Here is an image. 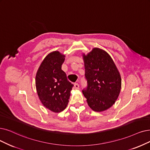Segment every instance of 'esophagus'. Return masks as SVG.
<instances>
[{"label": "esophagus", "mask_w": 150, "mask_h": 150, "mask_svg": "<svg viewBox=\"0 0 150 150\" xmlns=\"http://www.w3.org/2000/svg\"><path fill=\"white\" fill-rule=\"evenodd\" d=\"M74 88L75 89H79V83H74Z\"/></svg>", "instance_id": "1"}]
</instances>
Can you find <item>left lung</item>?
<instances>
[{"label":"left lung","mask_w":150,"mask_h":150,"mask_svg":"<svg viewBox=\"0 0 150 150\" xmlns=\"http://www.w3.org/2000/svg\"><path fill=\"white\" fill-rule=\"evenodd\" d=\"M83 58L87 86L82 93L92 110L105 111L115 103L120 93V74L108 53L99 48L83 54Z\"/></svg>","instance_id":"obj_1"}]
</instances>
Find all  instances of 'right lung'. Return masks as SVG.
<instances>
[{"instance_id": "obj_1", "label": "right lung", "mask_w": 150, "mask_h": 150, "mask_svg": "<svg viewBox=\"0 0 150 150\" xmlns=\"http://www.w3.org/2000/svg\"><path fill=\"white\" fill-rule=\"evenodd\" d=\"M65 56L58 51L48 55L37 72L35 85L39 99L47 108L59 112L67 108L74 86L62 69Z\"/></svg>"}]
</instances>
